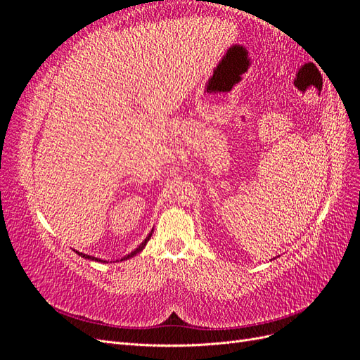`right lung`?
Returning a JSON list of instances; mask_svg holds the SVG:
<instances>
[{
    "mask_svg": "<svg viewBox=\"0 0 360 360\" xmlns=\"http://www.w3.org/2000/svg\"><path fill=\"white\" fill-rule=\"evenodd\" d=\"M151 233H153V230H151ZM151 233H148V236L146 237V240H143V243H141L136 249H134L132 250V252H130V254H127L126 257H123L122 259H120V261H123V259H129V258H132V257H135L136 254H139L141 252V250H143L144 248H146V245H147V242L150 240V237H151ZM76 252H78V250H76ZM78 255L79 257H82V258H85V259H91V261H101V263H106V261H103V259H101V258H96V257H93V255H86V254H82V252H78Z\"/></svg>",
    "mask_w": 360,
    "mask_h": 360,
    "instance_id": "1",
    "label": "right lung"
}]
</instances>
